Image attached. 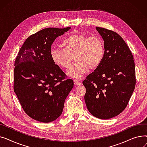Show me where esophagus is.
Returning <instances> with one entry per match:
<instances>
[{
    "label": "esophagus",
    "instance_id": "esophagus-1",
    "mask_svg": "<svg viewBox=\"0 0 147 147\" xmlns=\"http://www.w3.org/2000/svg\"><path fill=\"white\" fill-rule=\"evenodd\" d=\"M74 83L75 85H77V86H80L81 84V83L80 82V80H77V79L74 80Z\"/></svg>",
    "mask_w": 147,
    "mask_h": 147
}]
</instances>
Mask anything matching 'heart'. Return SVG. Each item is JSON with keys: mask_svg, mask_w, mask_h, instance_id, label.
<instances>
[{"mask_svg": "<svg viewBox=\"0 0 147 147\" xmlns=\"http://www.w3.org/2000/svg\"><path fill=\"white\" fill-rule=\"evenodd\" d=\"M62 47L53 48L51 57L53 63L62 68H68L75 57L76 63L67 71L74 79L82 77L89 69H94L101 64L104 54V45L101 38L73 34L62 42Z\"/></svg>", "mask_w": 147, "mask_h": 147, "instance_id": "1", "label": "heart"}]
</instances>
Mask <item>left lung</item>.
Returning <instances> with one entry per match:
<instances>
[{"mask_svg": "<svg viewBox=\"0 0 147 147\" xmlns=\"http://www.w3.org/2000/svg\"><path fill=\"white\" fill-rule=\"evenodd\" d=\"M104 40V54L101 64L86 77L83 84L84 101L90 114L109 119L127 107L136 84L134 57L122 37L112 30L96 27Z\"/></svg>", "mask_w": 147, "mask_h": 147, "instance_id": "obj_1", "label": "left lung"}]
</instances>
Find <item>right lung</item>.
I'll list each match as a JSON object with an SVG mask.
<instances>
[{
    "instance_id": "add662e5",
    "label": "right lung",
    "mask_w": 147,
    "mask_h": 147,
    "mask_svg": "<svg viewBox=\"0 0 147 147\" xmlns=\"http://www.w3.org/2000/svg\"><path fill=\"white\" fill-rule=\"evenodd\" d=\"M46 28L29 36L14 64L13 90L29 117L49 123L58 119L74 86L73 80L53 63L51 46L70 29Z\"/></svg>"
}]
</instances>
